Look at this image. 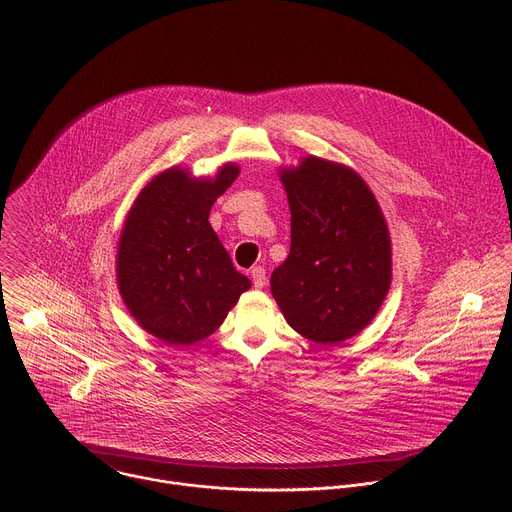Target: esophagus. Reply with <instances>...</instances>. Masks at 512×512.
Listing matches in <instances>:
<instances>
[{
  "instance_id": "esophagus-1",
  "label": "esophagus",
  "mask_w": 512,
  "mask_h": 512,
  "mask_svg": "<svg viewBox=\"0 0 512 512\" xmlns=\"http://www.w3.org/2000/svg\"><path fill=\"white\" fill-rule=\"evenodd\" d=\"M251 279H253V285H255L257 289L265 287V283H267V275H265V269H263L261 265L253 267V269H251Z\"/></svg>"
}]
</instances>
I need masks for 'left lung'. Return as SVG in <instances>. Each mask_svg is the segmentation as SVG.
Segmentation results:
<instances>
[{"instance_id":"1","label":"left lung","mask_w":512,"mask_h":512,"mask_svg":"<svg viewBox=\"0 0 512 512\" xmlns=\"http://www.w3.org/2000/svg\"><path fill=\"white\" fill-rule=\"evenodd\" d=\"M277 174L291 212V247L271 273V294L298 334L336 346L367 328L389 294L385 214L350 166L304 156Z\"/></svg>"}]
</instances>
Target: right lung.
<instances>
[{
	"mask_svg": "<svg viewBox=\"0 0 512 512\" xmlns=\"http://www.w3.org/2000/svg\"><path fill=\"white\" fill-rule=\"evenodd\" d=\"M239 174L235 162L214 176L172 166L139 190L123 218L115 255L119 296L133 320L164 344L204 340L251 287L208 223L212 204Z\"/></svg>",
	"mask_w": 512,
	"mask_h": 512,
	"instance_id": "right-lung-1",
	"label": "right lung"
}]
</instances>
